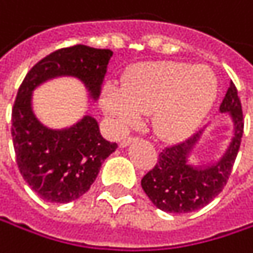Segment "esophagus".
<instances>
[{
    "instance_id": "34e87169",
    "label": "esophagus",
    "mask_w": 253,
    "mask_h": 253,
    "mask_svg": "<svg viewBox=\"0 0 253 253\" xmlns=\"http://www.w3.org/2000/svg\"><path fill=\"white\" fill-rule=\"evenodd\" d=\"M133 141H135V138H133V136H129V138H124V139L121 141V144H120V145H121V147L124 148V147H127L129 144H132Z\"/></svg>"
}]
</instances>
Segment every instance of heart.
<instances>
[{
  "label": "heart",
  "mask_w": 253,
  "mask_h": 253,
  "mask_svg": "<svg viewBox=\"0 0 253 253\" xmlns=\"http://www.w3.org/2000/svg\"><path fill=\"white\" fill-rule=\"evenodd\" d=\"M218 93L212 69L179 62H150L133 66L123 87L111 83L103 90V109L120 129L141 121L153 111V127L163 139L193 133L211 111Z\"/></svg>",
  "instance_id": "obj_1"
}]
</instances>
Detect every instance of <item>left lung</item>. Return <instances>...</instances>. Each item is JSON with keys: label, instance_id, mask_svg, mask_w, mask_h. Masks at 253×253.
I'll list each match as a JSON object with an SVG mask.
<instances>
[{"label": "left lung", "instance_id": "left-lung-1", "mask_svg": "<svg viewBox=\"0 0 253 253\" xmlns=\"http://www.w3.org/2000/svg\"><path fill=\"white\" fill-rule=\"evenodd\" d=\"M219 111L230 114L234 126V135L227 151L215 165H190L188 157L202 136L203 130H200L176 145L166 147L159 154L156 166L142 178V190L160 211L169 213H188L199 211L209 205L227 185L240 148L245 124L242 103L233 83H230Z\"/></svg>", "mask_w": 253, "mask_h": 253}]
</instances>
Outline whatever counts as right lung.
Returning <instances> with one entry per match:
<instances>
[{
    "label": "right lung",
    "mask_w": 253,
    "mask_h": 253,
    "mask_svg": "<svg viewBox=\"0 0 253 253\" xmlns=\"http://www.w3.org/2000/svg\"><path fill=\"white\" fill-rule=\"evenodd\" d=\"M112 51L77 44L60 48L32 66L11 111V136L20 175L45 202L69 203L88 191L105 159L117 150L99 132L91 115L68 129H50L34 114L32 91L57 77H75L97 100Z\"/></svg>",
    "instance_id": "add662e5"
}]
</instances>
